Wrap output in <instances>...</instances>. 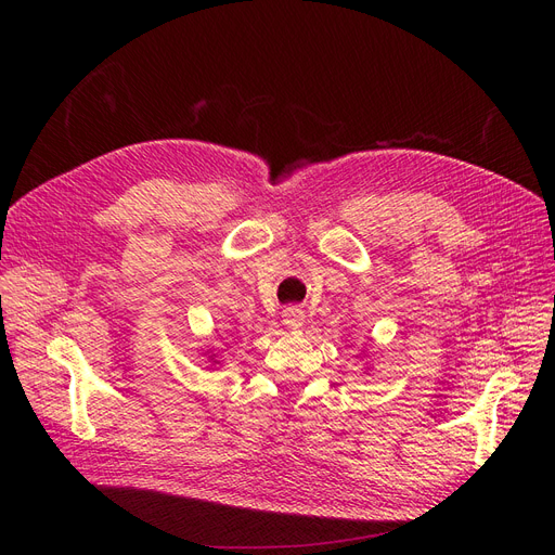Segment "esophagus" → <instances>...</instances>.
Returning <instances> with one entry per match:
<instances>
[{
  "mask_svg": "<svg viewBox=\"0 0 555 555\" xmlns=\"http://www.w3.org/2000/svg\"><path fill=\"white\" fill-rule=\"evenodd\" d=\"M304 319H306L304 310L296 308V306H292V308H284V310H282V322H284V326H289V328H300V326H304Z\"/></svg>",
  "mask_w": 555,
  "mask_h": 555,
  "instance_id": "34e87169",
  "label": "esophagus"
}]
</instances>
